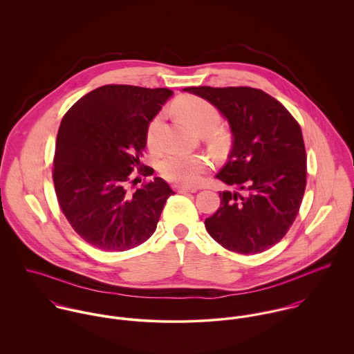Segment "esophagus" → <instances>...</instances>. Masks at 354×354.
<instances>
[{
    "label": "esophagus",
    "mask_w": 354,
    "mask_h": 354,
    "mask_svg": "<svg viewBox=\"0 0 354 354\" xmlns=\"http://www.w3.org/2000/svg\"><path fill=\"white\" fill-rule=\"evenodd\" d=\"M174 191L178 192V194H195L198 189H196V188H188V187L174 185Z\"/></svg>",
    "instance_id": "1"
}]
</instances>
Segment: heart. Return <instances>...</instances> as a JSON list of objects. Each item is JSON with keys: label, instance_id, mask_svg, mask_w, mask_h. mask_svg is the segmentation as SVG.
Masks as SVG:
<instances>
[{"label": "heart", "instance_id": "obj_1", "mask_svg": "<svg viewBox=\"0 0 354 354\" xmlns=\"http://www.w3.org/2000/svg\"><path fill=\"white\" fill-rule=\"evenodd\" d=\"M173 111L184 120L194 131L203 133L205 143L214 151H221L227 145V135L218 129L216 125L221 122V113L216 106L211 102L199 97L187 95L180 97L171 104ZM162 117L158 114L147 125L146 142L149 149L155 150L159 146V128ZM207 170V160L201 155L173 152L166 155L159 163L160 174L171 181L181 185H195L202 180Z\"/></svg>", "mask_w": 354, "mask_h": 354}]
</instances>
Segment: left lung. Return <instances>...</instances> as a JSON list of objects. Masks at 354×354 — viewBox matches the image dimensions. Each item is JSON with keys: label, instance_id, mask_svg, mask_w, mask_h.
Masks as SVG:
<instances>
[{"label": "left lung", "instance_id": "1", "mask_svg": "<svg viewBox=\"0 0 354 354\" xmlns=\"http://www.w3.org/2000/svg\"><path fill=\"white\" fill-rule=\"evenodd\" d=\"M227 118L229 160L216 178L234 191L219 192V208L205 219L209 236L232 252L260 253L293 225L306 185L300 124L281 103L252 87H188Z\"/></svg>", "mask_w": 354, "mask_h": 354}]
</instances>
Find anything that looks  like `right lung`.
<instances>
[{
    "instance_id": "add662e5",
    "label": "right lung",
    "mask_w": 354,
    "mask_h": 354,
    "mask_svg": "<svg viewBox=\"0 0 354 354\" xmlns=\"http://www.w3.org/2000/svg\"><path fill=\"white\" fill-rule=\"evenodd\" d=\"M169 88L107 84L86 94L64 115L55 143L53 183L59 208L90 245L122 252L149 240L174 192L155 177L138 184L147 125L171 97Z\"/></svg>"
}]
</instances>
